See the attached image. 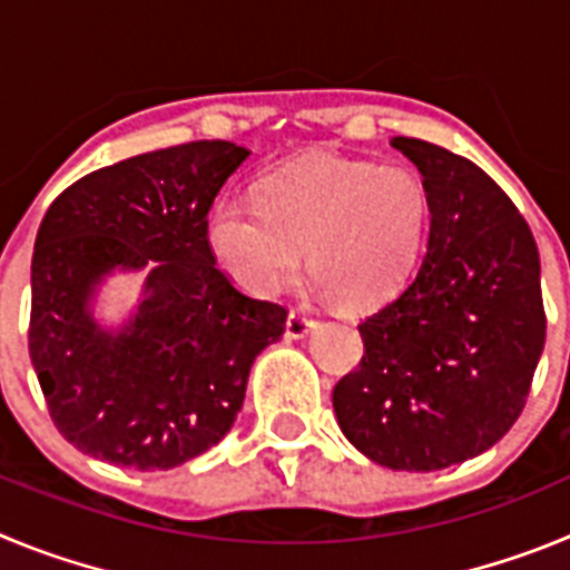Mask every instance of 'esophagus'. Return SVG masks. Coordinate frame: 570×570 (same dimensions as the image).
Masks as SVG:
<instances>
[{
    "mask_svg": "<svg viewBox=\"0 0 570 570\" xmlns=\"http://www.w3.org/2000/svg\"><path fill=\"white\" fill-rule=\"evenodd\" d=\"M314 325L316 322L311 320L305 311L294 308L288 314V320H285V336H288V340H302V336H308L311 331H314Z\"/></svg>",
    "mask_w": 570,
    "mask_h": 570,
    "instance_id": "obj_1",
    "label": "esophagus"
}]
</instances>
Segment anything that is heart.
I'll list each match as a JSON object with an SVG mask.
<instances>
[{
	"label": "heart",
	"instance_id": "b5f03b06",
	"mask_svg": "<svg viewBox=\"0 0 570 570\" xmlns=\"http://www.w3.org/2000/svg\"><path fill=\"white\" fill-rule=\"evenodd\" d=\"M428 223V188L411 168L302 156L262 179L256 203L219 199L208 242L250 294H279L299 276L305 250L314 279L351 308H371L407 279Z\"/></svg>",
	"mask_w": 570,
	"mask_h": 570
}]
</instances>
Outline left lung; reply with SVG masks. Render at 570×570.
Wrapping results in <instances>:
<instances>
[{
  "instance_id": "left-lung-1",
  "label": "left lung",
  "mask_w": 570,
  "mask_h": 570,
  "mask_svg": "<svg viewBox=\"0 0 570 570\" xmlns=\"http://www.w3.org/2000/svg\"><path fill=\"white\" fill-rule=\"evenodd\" d=\"M391 145L420 168L431 234L405 288L360 322L365 356L336 382L334 411L376 465L440 471L520 420L546 345L540 250L471 159L411 136Z\"/></svg>"
}]
</instances>
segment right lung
Segmentation results:
<instances>
[{"label":"right lung","mask_w":570,"mask_h":570,"mask_svg":"<svg viewBox=\"0 0 570 570\" xmlns=\"http://www.w3.org/2000/svg\"><path fill=\"white\" fill-rule=\"evenodd\" d=\"M248 150L176 145L99 168L53 199L30 262L28 351L50 420L82 454L168 471L223 440L250 365L288 311L216 268L208 210ZM149 265L144 302L119 332L87 302L114 267Z\"/></svg>","instance_id":"right-lung-1"}]
</instances>
